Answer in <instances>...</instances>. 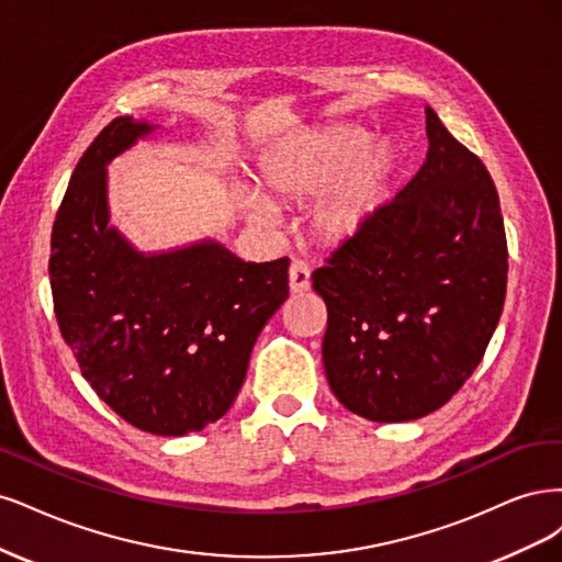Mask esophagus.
<instances>
[{
    "label": "esophagus",
    "instance_id": "1",
    "mask_svg": "<svg viewBox=\"0 0 562 562\" xmlns=\"http://www.w3.org/2000/svg\"><path fill=\"white\" fill-rule=\"evenodd\" d=\"M289 289H292V294H303L311 289V266L303 261L289 266Z\"/></svg>",
    "mask_w": 562,
    "mask_h": 562
}]
</instances>
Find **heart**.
Instances as JSON below:
<instances>
[{
    "label": "heart",
    "instance_id": "1",
    "mask_svg": "<svg viewBox=\"0 0 562 562\" xmlns=\"http://www.w3.org/2000/svg\"><path fill=\"white\" fill-rule=\"evenodd\" d=\"M359 128L307 135L270 151L259 162V195L240 191L245 212L270 220V205L307 203L313 233L324 243H346L364 231L387 203L400 156L392 144H375Z\"/></svg>",
    "mask_w": 562,
    "mask_h": 562
}]
</instances>
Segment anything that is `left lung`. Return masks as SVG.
Instances as JSON below:
<instances>
[{
	"label": "left lung",
	"instance_id": "obj_1",
	"mask_svg": "<svg viewBox=\"0 0 562 562\" xmlns=\"http://www.w3.org/2000/svg\"><path fill=\"white\" fill-rule=\"evenodd\" d=\"M423 168L311 276L327 303L322 361L348 411L406 423L441 408L481 364L504 307L499 195L429 106Z\"/></svg>",
	"mask_w": 562,
	"mask_h": 562
}]
</instances>
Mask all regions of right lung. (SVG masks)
<instances>
[{
	"label": "right lung",
	"instance_id": "right-lung-1",
	"mask_svg": "<svg viewBox=\"0 0 562 562\" xmlns=\"http://www.w3.org/2000/svg\"><path fill=\"white\" fill-rule=\"evenodd\" d=\"M154 125L119 116L83 151L50 233L58 327L83 378L133 427L184 437L238 396L289 259L247 263L220 243L144 257L110 224L106 162Z\"/></svg>",
	"mask_w": 562,
	"mask_h": 562
}]
</instances>
